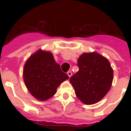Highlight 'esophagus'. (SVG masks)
I'll use <instances>...</instances> for the list:
<instances>
[{"mask_svg":"<svg viewBox=\"0 0 131 131\" xmlns=\"http://www.w3.org/2000/svg\"><path fill=\"white\" fill-rule=\"evenodd\" d=\"M67 75H68V76L69 77V78H71V75H72V72L71 71H68L67 72Z\"/></svg>","mask_w":131,"mask_h":131,"instance_id":"obj_1","label":"esophagus"}]
</instances>
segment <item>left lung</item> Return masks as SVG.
Here are the masks:
<instances>
[{
	"label": "left lung",
	"mask_w": 131,
	"mask_h": 131,
	"mask_svg": "<svg viewBox=\"0 0 131 131\" xmlns=\"http://www.w3.org/2000/svg\"><path fill=\"white\" fill-rule=\"evenodd\" d=\"M78 66L79 71L70 78L76 96L86 105L97 103L112 86L114 72L110 62L96 52L84 53Z\"/></svg>",
	"instance_id": "8db88e82"
}]
</instances>
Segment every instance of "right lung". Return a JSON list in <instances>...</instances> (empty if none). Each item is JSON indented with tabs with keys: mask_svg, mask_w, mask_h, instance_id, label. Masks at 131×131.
I'll return each instance as SVG.
<instances>
[{
	"mask_svg": "<svg viewBox=\"0 0 131 131\" xmlns=\"http://www.w3.org/2000/svg\"><path fill=\"white\" fill-rule=\"evenodd\" d=\"M23 78L30 93L43 101L55 94L57 88L69 76L60 70L50 51L39 49L26 62Z\"/></svg>",
	"mask_w": 131,
	"mask_h": 131,
	"instance_id": "1",
	"label": "right lung"
}]
</instances>
